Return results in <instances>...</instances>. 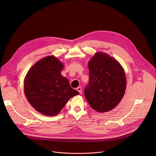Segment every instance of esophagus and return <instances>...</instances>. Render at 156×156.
Wrapping results in <instances>:
<instances>
[{
    "label": "esophagus",
    "instance_id": "esophagus-1",
    "mask_svg": "<svg viewBox=\"0 0 156 156\" xmlns=\"http://www.w3.org/2000/svg\"><path fill=\"white\" fill-rule=\"evenodd\" d=\"M76 90H77L80 93H81V92H82V88H81V87H78L76 88Z\"/></svg>",
    "mask_w": 156,
    "mask_h": 156
}]
</instances>
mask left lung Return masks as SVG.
I'll use <instances>...</instances> for the list:
<instances>
[{
	"instance_id": "8db88e82",
	"label": "left lung",
	"mask_w": 156,
	"mask_h": 156,
	"mask_svg": "<svg viewBox=\"0 0 156 156\" xmlns=\"http://www.w3.org/2000/svg\"><path fill=\"white\" fill-rule=\"evenodd\" d=\"M90 81L85 98L97 112H107L122 99L126 87L125 73L119 62L103 52H97L88 63Z\"/></svg>"
}]
</instances>
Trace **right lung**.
<instances>
[{
  "mask_svg": "<svg viewBox=\"0 0 156 156\" xmlns=\"http://www.w3.org/2000/svg\"><path fill=\"white\" fill-rule=\"evenodd\" d=\"M63 68V65L56 57L48 56L36 63L27 74L25 96L43 115H56L71 98L79 94L70 87L67 78L61 75Z\"/></svg>",
  "mask_w": 156,
  "mask_h": 156,
  "instance_id": "1",
  "label": "right lung"
}]
</instances>
